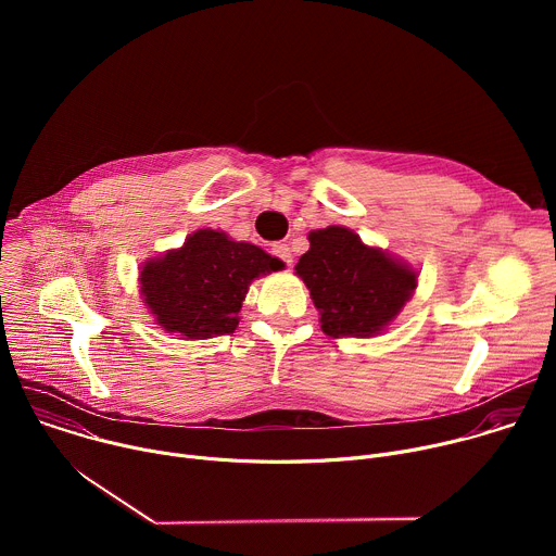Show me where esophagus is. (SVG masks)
Listing matches in <instances>:
<instances>
[{
    "mask_svg": "<svg viewBox=\"0 0 556 556\" xmlns=\"http://www.w3.org/2000/svg\"><path fill=\"white\" fill-rule=\"evenodd\" d=\"M270 253L277 257V260H281L286 266H290L292 264V251H290V247L288 244H275L273 249H270Z\"/></svg>",
    "mask_w": 556,
    "mask_h": 556,
    "instance_id": "34e87169",
    "label": "esophagus"
}]
</instances>
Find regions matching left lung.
Returning a JSON list of instances; mask_svg holds the SVG:
<instances>
[{
    "instance_id": "1",
    "label": "left lung",
    "mask_w": 556,
    "mask_h": 556,
    "mask_svg": "<svg viewBox=\"0 0 556 556\" xmlns=\"http://www.w3.org/2000/svg\"><path fill=\"white\" fill-rule=\"evenodd\" d=\"M309 251L294 266L321 314L328 337H376L412 299L418 273L389 253L367 247L345 226L316 228Z\"/></svg>"
}]
</instances>
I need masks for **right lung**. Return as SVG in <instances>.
<instances>
[{
  "label": "right lung",
  "mask_w": 556,
  "mask_h": 556,
  "mask_svg": "<svg viewBox=\"0 0 556 556\" xmlns=\"http://www.w3.org/2000/svg\"><path fill=\"white\" fill-rule=\"evenodd\" d=\"M281 268L255 244L200 228L180 249L142 264L140 294L165 332L202 341L235 332L251 281Z\"/></svg>",
  "instance_id": "add662e5"
}]
</instances>
